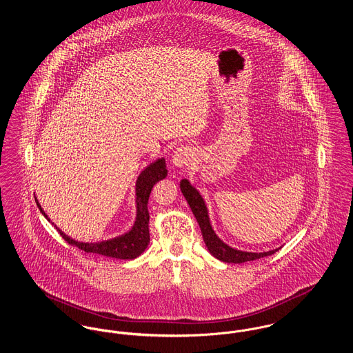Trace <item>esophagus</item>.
<instances>
[{
    "instance_id": "obj_1",
    "label": "esophagus",
    "mask_w": 353,
    "mask_h": 353,
    "mask_svg": "<svg viewBox=\"0 0 353 353\" xmlns=\"http://www.w3.org/2000/svg\"><path fill=\"white\" fill-rule=\"evenodd\" d=\"M173 165L177 168H183L190 165L194 160V151L189 145H180L176 151L173 152Z\"/></svg>"
}]
</instances>
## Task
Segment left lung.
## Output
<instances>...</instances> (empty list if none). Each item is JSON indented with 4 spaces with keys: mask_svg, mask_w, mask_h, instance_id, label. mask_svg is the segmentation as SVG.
I'll return each instance as SVG.
<instances>
[{
    "mask_svg": "<svg viewBox=\"0 0 353 353\" xmlns=\"http://www.w3.org/2000/svg\"><path fill=\"white\" fill-rule=\"evenodd\" d=\"M180 188H181V192L201 228L202 238H203V242H205L208 250L219 261L226 262V263H243V262L259 259V258H263V256H268V255L278 252V249L266 252H239V250H235L233 248L225 245L213 232V229L210 226L208 209H206V205L202 200L200 193L189 184L188 180H181Z\"/></svg>",
    "mask_w": 353,
    "mask_h": 353,
    "instance_id": "8db88e82",
    "label": "left lung"
}]
</instances>
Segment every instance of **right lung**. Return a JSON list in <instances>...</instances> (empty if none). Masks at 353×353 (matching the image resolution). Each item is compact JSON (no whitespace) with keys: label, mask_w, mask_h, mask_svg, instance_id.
Returning a JSON list of instances; mask_svg holds the SVG:
<instances>
[{"label":"right lung","mask_w":353,"mask_h":353,"mask_svg":"<svg viewBox=\"0 0 353 353\" xmlns=\"http://www.w3.org/2000/svg\"><path fill=\"white\" fill-rule=\"evenodd\" d=\"M167 173L168 172L165 168V160L159 159L144 169L140 173V176L137 177V181H136L137 216H136L134 228L128 233L120 235L118 238L110 239V241H103V242H97V243H85V242H78V241L70 238L63 232H61L58 228H57V230L71 246H77L78 249H81L83 252L101 254V255L118 258V259L137 258L141 252L147 249L150 239H151L150 229H148V222H150L148 200H150L152 188L157 181L165 179ZM37 205H38L41 213L48 219V216L42 210L38 201H37Z\"/></svg>","instance_id":"1"}]
</instances>
